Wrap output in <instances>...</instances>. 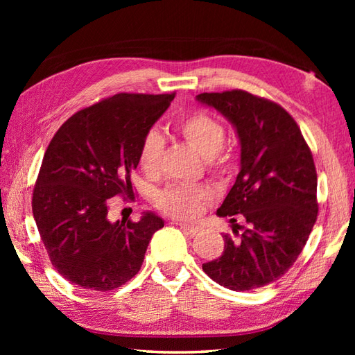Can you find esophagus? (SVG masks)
<instances>
[{
    "label": "esophagus",
    "mask_w": 355,
    "mask_h": 355,
    "mask_svg": "<svg viewBox=\"0 0 355 355\" xmlns=\"http://www.w3.org/2000/svg\"><path fill=\"white\" fill-rule=\"evenodd\" d=\"M178 225H180V227H182L183 230L189 232L191 235H197V233H200V232L202 230L201 225H195V224H189V223H180Z\"/></svg>",
    "instance_id": "obj_1"
}]
</instances>
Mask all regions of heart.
Masks as SVG:
<instances>
[{
  "mask_svg": "<svg viewBox=\"0 0 355 355\" xmlns=\"http://www.w3.org/2000/svg\"><path fill=\"white\" fill-rule=\"evenodd\" d=\"M178 132L187 145L206 158L209 171L223 177L230 171L229 158L221 154L225 143V128L207 112H195L178 123ZM164 149V139L155 130L148 131L140 143V168L154 173L158 171ZM210 200V193L201 186H169L158 195V207L168 215L177 218H192L200 214L202 206Z\"/></svg>",
  "mask_w": 355,
  "mask_h": 355,
  "instance_id": "b5f03b06",
  "label": "heart"
}]
</instances>
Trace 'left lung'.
Wrapping results in <instances>:
<instances>
[{
	"mask_svg": "<svg viewBox=\"0 0 355 355\" xmlns=\"http://www.w3.org/2000/svg\"><path fill=\"white\" fill-rule=\"evenodd\" d=\"M236 128L241 171L216 214L230 218L220 258L205 273L233 291L277 281L296 262L318 220V173L300 128L281 105L243 89L201 93ZM235 214L245 226L236 224ZM243 230L239 234L237 230Z\"/></svg>",
	"mask_w": 355,
	"mask_h": 355,
	"instance_id": "1",
	"label": "left lung"
}]
</instances>
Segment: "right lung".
I'll list each match as a JSON object with an SVG mask.
<instances>
[{
	"instance_id": "right-lung-1",
	"label": "right lung",
	"mask_w": 355,
	"mask_h": 355,
	"mask_svg": "<svg viewBox=\"0 0 355 355\" xmlns=\"http://www.w3.org/2000/svg\"><path fill=\"white\" fill-rule=\"evenodd\" d=\"M175 93H119L67 120L45 150L32 210L58 273L85 290L110 291L139 273L160 216L108 218L111 198L134 195L131 172L145 134Z\"/></svg>"
}]
</instances>
